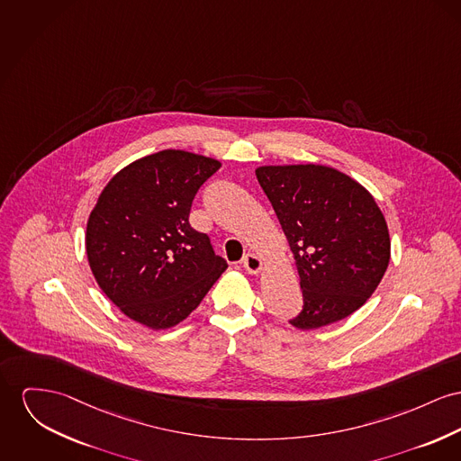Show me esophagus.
I'll use <instances>...</instances> for the list:
<instances>
[{
  "mask_svg": "<svg viewBox=\"0 0 461 461\" xmlns=\"http://www.w3.org/2000/svg\"><path fill=\"white\" fill-rule=\"evenodd\" d=\"M243 266H245V269L249 275H258L260 269H262V260L257 255L248 253L243 258Z\"/></svg>",
  "mask_w": 461,
  "mask_h": 461,
  "instance_id": "34e87169",
  "label": "esophagus"
}]
</instances>
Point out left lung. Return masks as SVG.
<instances>
[{"instance_id":"obj_1","label":"left lung","mask_w":461,"mask_h":461,"mask_svg":"<svg viewBox=\"0 0 461 461\" xmlns=\"http://www.w3.org/2000/svg\"><path fill=\"white\" fill-rule=\"evenodd\" d=\"M257 180L294 253L304 297L290 320L312 330L364 306L386 273L390 234L374 197L334 167L262 166Z\"/></svg>"}]
</instances>
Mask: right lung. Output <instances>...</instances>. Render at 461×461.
Wrapping results in <instances>:
<instances>
[{
  "instance_id": "add662e5",
  "label": "right lung",
  "mask_w": 461,
  "mask_h": 461,
  "mask_svg": "<svg viewBox=\"0 0 461 461\" xmlns=\"http://www.w3.org/2000/svg\"><path fill=\"white\" fill-rule=\"evenodd\" d=\"M220 162L162 150L119 171L94 206L87 258L106 297L131 320L169 329L201 304L227 269L208 234L192 229V201Z\"/></svg>"
}]
</instances>
